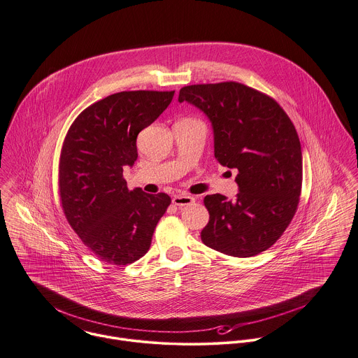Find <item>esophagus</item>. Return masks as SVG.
<instances>
[{
  "label": "esophagus",
  "instance_id": "1",
  "mask_svg": "<svg viewBox=\"0 0 358 358\" xmlns=\"http://www.w3.org/2000/svg\"><path fill=\"white\" fill-rule=\"evenodd\" d=\"M195 202V198L188 195V194H178V195H174L173 196V203L178 208L181 206H187V205H191Z\"/></svg>",
  "mask_w": 358,
  "mask_h": 358
}]
</instances>
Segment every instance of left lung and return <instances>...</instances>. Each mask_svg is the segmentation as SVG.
<instances>
[{
    "instance_id": "obj_1",
    "label": "left lung",
    "mask_w": 358,
    "mask_h": 358,
    "mask_svg": "<svg viewBox=\"0 0 358 358\" xmlns=\"http://www.w3.org/2000/svg\"><path fill=\"white\" fill-rule=\"evenodd\" d=\"M178 101L210 121L215 157L238 171V194L206 195L205 245L248 258L272 247L290 224L300 201L303 155L297 131L269 96L238 82L184 86Z\"/></svg>"
}]
</instances>
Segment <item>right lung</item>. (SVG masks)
<instances>
[{"label": "right lung", "instance_id": "add662e5", "mask_svg": "<svg viewBox=\"0 0 358 358\" xmlns=\"http://www.w3.org/2000/svg\"><path fill=\"white\" fill-rule=\"evenodd\" d=\"M173 92L132 90L104 97L71 125L59 157V196L65 217L103 262L128 265L150 248L171 199L129 191L125 166L138 159L136 136L171 103Z\"/></svg>", "mask_w": 358, "mask_h": 358}]
</instances>
